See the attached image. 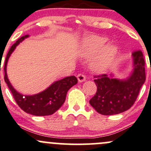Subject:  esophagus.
<instances>
[{
    "label": "esophagus",
    "instance_id": "obj_1",
    "mask_svg": "<svg viewBox=\"0 0 151 151\" xmlns=\"http://www.w3.org/2000/svg\"><path fill=\"white\" fill-rule=\"evenodd\" d=\"M77 80L79 81V82H85V80H86V77H85V76L83 75V74H79L77 76Z\"/></svg>",
    "mask_w": 151,
    "mask_h": 151
}]
</instances>
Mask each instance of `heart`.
Returning a JSON list of instances; mask_svg holds the SVG:
<instances>
[{
  "label": "heart",
  "instance_id": "b5f03b06",
  "mask_svg": "<svg viewBox=\"0 0 151 151\" xmlns=\"http://www.w3.org/2000/svg\"><path fill=\"white\" fill-rule=\"evenodd\" d=\"M107 38L89 35L82 40L77 54L82 58H91L90 66L96 73H104L115 63L119 54V47L114 42L106 44Z\"/></svg>",
  "mask_w": 151,
  "mask_h": 151
}]
</instances>
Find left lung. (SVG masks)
Wrapping results in <instances>:
<instances>
[{"mask_svg":"<svg viewBox=\"0 0 151 151\" xmlns=\"http://www.w3.org/2000/svg\"><path fill=\"white\" fill-rule=\"evenodd\" d=\"M132 69L126 79L116 78L111 73L97 76L94 82L97 93L90 104L103 115L118 114L131 108L145 82V61L140 50L132 55Z\"/></svg>","mask_w":151,"mask_h":151,"instance_id":"1","label":"left lung"}]
</instances>
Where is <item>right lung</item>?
<instances>
[{"mask_svg": "<svg viewBox=\"0 0 151 151\" xmlns=\"http://www.w3.org/2000/svg\"><path fill=\"white\" fill-rule=\"evenodd\" d=\"M26 35L18 40L9 50L6 55L4 66V80L12 92L14 100L20 108L26 113L34 116H47L54 114L61 108L66 100V93L71 87L77 83V79L74 76L65 77L53 82L48 88L37 94L26 96L14 89L8 78L7 64L13 52L22 41L29 37Z\"/></svg>", "mask_w": 151, "mask_h": 151, "instance_id": "add662e5", "label": "right lung"}]
</instances>
